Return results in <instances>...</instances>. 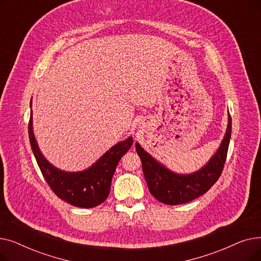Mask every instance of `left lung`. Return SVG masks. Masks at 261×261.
<instances>
[{
  "mask_svg": "<svg viewBox=\"0 0 261 261\" xmlns=\"http://www.w3.org/2000/svg\"><path fill=\"white\" fill-rule=\"evenodd\" d=\"M230 134L231 118L228 113L227 127L220 146L204 166L191 173L170 170L136 142L135 148L142 161L143 173L150 194L164 204L177 205L193 201L206 193L221 175Z\"/></svg>",
  "mask_w": 261,
  "mask_h": 261,
  "instance_id": "8db88e82",
  "label": "left lung"
}]
</instances>
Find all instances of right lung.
Listing matches in <instances>:
<instances>
[{
  "mask_svg": "<svg viewBox=\"0 0 261 261\" xmlns=\"http://www.w3.org/2000/svg\"><path fill=\"white\" fill-rule=\"evenodd\" d=\"M32 105L33 101L31 99V118L29 123L31 147L38 166L51 190L57 197L73 206L92 208L101 204L110 194L112 176L119 160L133 144L132 136L116 143L87 169L65 171L54 166L40 150L34 133Z\"/></svg>",
  "mask_w": 261,
  "mask_h": 261,
  "instance_id": "right-lung-1",
  "label": "right lung"
}]
</instances>
